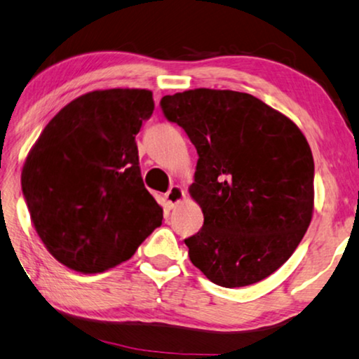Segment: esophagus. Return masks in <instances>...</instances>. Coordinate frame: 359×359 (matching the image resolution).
<instances>
[{"instance_id": "obj_1", "label": "esophagus", "mask_w": 359, "mask_h": 359, "mask_svg": "<svg viewBox=\"0 0 359 359\" xmlns=\"http://www.w3.org/2000/svg\"><path fill=\"white\" fill-rule=\"evenodd\" d=\"M165 198H167V203L172 208L178 207L180 203L186 198V191L181 186L175 184V186L170 187V191L167 192V194H165Z\"/></svg>"}]
</instances>
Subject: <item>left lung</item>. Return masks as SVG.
I'll list each match as a JSON object with an SVG mask.
<instances>
[{"label": "left lung", "mask_w": 359, "mask_h": 359, "mask_svg": "<svg viewBox=\"0 0 359 359\" xmlns=\"http://www.w3.org/2000/svg\"><path fill=\"white\" fill-rule=\"evenodd\" d=\"M162 110L196 146L189 194L203 226L184 239L212 283L244 287L289 260L311 223L314 162L299 126L247 93L196 88Z\"/></svg>", "instance_id": "left-lung-1"}]
</instances>
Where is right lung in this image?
Returning <instances> with one entry per match:
<instances>
[{"instance_id":"obj_1","label":"right lung","mask_w":359,"mask_h":359,"mask_svg":"<svg viewBox=\"0 0 359 359\" xmlns=\"http://www.w3.org/2000/svg\"><path fill=\"white\" fill-rule=\"evenodd\" d=\"M152 112L149 90L91 91L60 109L32 146L22 192L36 234L64 266L107 271L162 224L135 141Z\"/></svg>"}]
</instances>
